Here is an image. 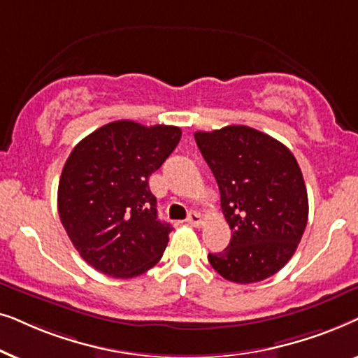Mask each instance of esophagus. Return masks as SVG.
I'll list each match as a JSON object with an SVG mask.
<instances>
[{
  "label": "esophagus",
  "mask_w": 358,
  "mask_h": 358,
  "mask_svg": "<svg viewBox=\"0 0 358 358\" xmlns=\"http://www.w3.org/2000/svg\"><path fill=\"white\" fill-rule=\"evenodd\" d=\"M187 223L192 224V227H195V228H199V227H202V224H203V218L200 217L197 212H190L189 217H187Z\"/></svg>",
  "instance_id": "esophagus-1"
}]
</instances>
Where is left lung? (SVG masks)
I'll use <instances>...</instances> for the list:
<instances>
[{
	"mask_svg": "<svg viewBox=\"0 0 358 358\" xmlns=\"http://www.w3.org/2000/svg\"><path fill=\"white\" fill-rule=\"evenodd\" d=\"M212 169L231 241L208 262L223 278L254 283L295 254L308 222V194L295 156L280 141L246 125L195 131Z\"/></svg>",
	"mask_w": 358,
	"mask_h": 358,
	"instance_id": "1",
	"label": "left lung"
}]
</instances>
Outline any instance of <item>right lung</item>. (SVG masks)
<instances>
[{"label":"right lung","mask_w":358,"mask_h":358,"mask_svg":"<svg viewBox=\"0 0 358 358\" xmlns=\"http://www.w3.org/2000/svg\"><path fill=\"white\" fill-rule=\"evenodd\" d=\"M179 127L110 122L83 138L58 182V215L96 271L134 278L163 257L173 227L159 222L148 179L178 146Z\"/></svg>","instance_id":"obj_1"}]
</instances>
